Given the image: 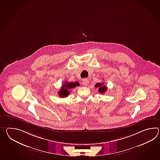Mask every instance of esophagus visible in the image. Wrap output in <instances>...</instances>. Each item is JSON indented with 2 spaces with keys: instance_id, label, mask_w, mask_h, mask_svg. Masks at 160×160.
<instances>
[{
  "instance_id": "1",
  "label": "esophagus",
  "mask_w": 160,
  "mask_h": 160,
  "mask_svg": "<svg viewBox=\"0 0 160 160\" xmlns=\"http://www.w3.org/2000/svg\"><path fill=\"white\" fill-rule=\"evenodd\" d=\"M89 81L88 79L87 78H84L82 80V84L84 85H87L88 84Z\"/></svg>"
}]
</instances>
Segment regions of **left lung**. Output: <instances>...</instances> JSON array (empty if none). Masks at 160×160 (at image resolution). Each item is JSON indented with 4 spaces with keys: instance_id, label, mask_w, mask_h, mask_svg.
<instances>
[{
    "instance_id": "left-lung-1",
    "label": "left lung",
    "mask_w": 160,
    "mask_h": 160,
    "mask_svg": "<svg viewBox=\"0 0 160 160\" xmlns=\"http://www.w3.org/2000/svg\"><path fill=\"white\" fill-rule=\"evenodd\" d=\"M95 87L96 88H99L98 92H99L100 93H104L105 92H106L107 89L106 86L104 85V84L103 82L97 83L95 85Z\"/></svg>"
}]
</instances>
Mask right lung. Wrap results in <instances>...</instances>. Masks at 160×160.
<instances>
[{
  "instance_id": "obj_1",
  "label": "right lung",
  "mask_w": 160,
  "mask_h": 160,
  "mask_svg": "<svg viewBox=\"0 0 160 160\" xmlns=\"http://www.w3.org/2000/svg\"><path fill=\"white\" fill-rule=\"evenodd\" d=\"M80 84L78 82H64V84L62 85L61 88L58 91L59 96L60 98H66L68 96L70 93V89L75 88L77 86H79Z\"/></svg>"
}]
</instances>
